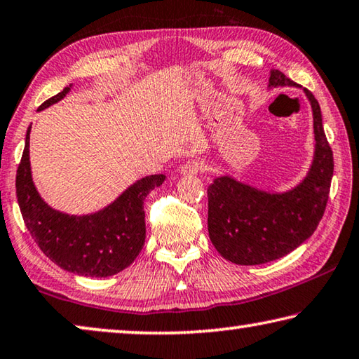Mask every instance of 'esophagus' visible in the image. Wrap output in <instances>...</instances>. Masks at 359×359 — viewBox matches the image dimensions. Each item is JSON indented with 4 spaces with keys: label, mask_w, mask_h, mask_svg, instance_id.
I'll return each instance as SVG.
<instances>
[{
    "label": "esophagus",
    "mask_w": 359,
    "mask_h": 359,
    "mask_svg": "<svg viewBox=\"0 0 359 359\" xmlns=\"http://www.w3.org/2000/svg\"><path fill=\"white\" fill-rule=\"evenodd\" d=\"M203 168H205V163L202 161H189L186 162L184 165H181L180 168V173L184 175V176H192V175H197L203 172Z\"/></svg>",
    "instance_id": "esophagus-1"
}]
</instances>
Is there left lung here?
I'll use <instances>...</instances> for the list:
<instances>
[{
    "label": "left lung",
    "mask_w": 359,
    "mask_h": 359,
    "mask_svg": "<svg viewBox=\"0 0 359 359\" xmlns=\"http://www.w3.org/2000/svg\"><path fill=\"white\" fill-rule=\"evenodd\" d=\"M297 86L283 72H269L268 88ZM313 110L314 156L302 183L285 192L263 191L229 175L208 186V236L219 255L236 264H263L302 245L321 222L334 175L321 109L303 90Z\"/></svg>",
    "instance_id": "8db88e82"
}]
</instances>
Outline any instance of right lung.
Masks as SVG:
<instances>
[{
	"mask_svg": "<svg viewBox=\"0 0 359 359\" xmlns=\"http://www.w3.org/2000/svg\"><path fill=\"white\" fill-rule=\"evenodd\" d=\"M72 85L59 95L43 102V110L64 99ZM30 130H27L25 149L22 154L15 194L27 229L41 252L65 271L107 278L136 260L146 241L144 198L161 186L165 175H151L120 194L112 203L90 215H69L54 210L36 191L30 168Z\"/></svg>",
	"mask_w": 359,
	"mask_h": 359,
	"instance_id": "add662e5",
	"label": "right lung"
}]
</instances>
